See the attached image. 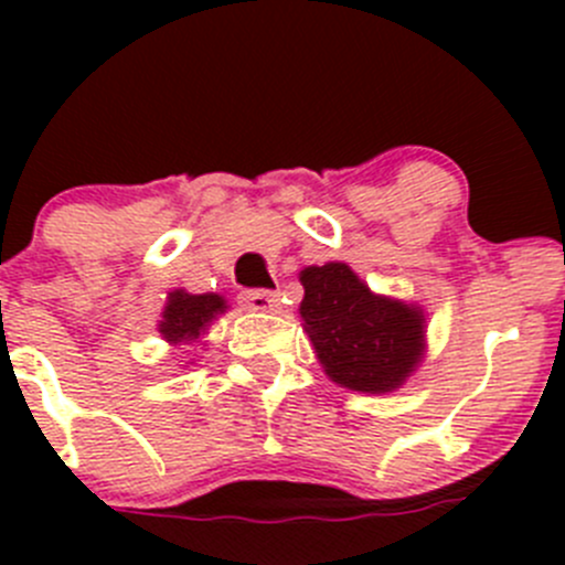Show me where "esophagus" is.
Returning <instances> with one entry per match:
<instances>
[{"label":"esophagus","instance_id":"esophagus-1","mask_svg":"<svg viewBox=\"0 0 565 565\" xmlns=\"http://www.w3.org/2000/svg\"><path fill=\"white\" fill-rule=\"evenodd\" d=\"M241 303L248 311H262V315H273L278 311V295L267 292V289H250V292L241 295Z\"/></svg>","mask_w":565,"mask_h":565}]
</instances>
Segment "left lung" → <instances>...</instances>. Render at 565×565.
<instances>
[{
	"label": "left lung",
	"instance_id": "left-lung-1",
	"mask_svg": "<svg viewBox=\"0 0 565 565\" xmlns=\"http://www.w3.org/2000/svg\"><path fill=\"white\" fill-rule=\"evenodd\" d=\"M300 284L303 330L339 388L393 393L424 363L426 315L418 303L372 292L347 262L303 267Z\"/></svg>",
	"mask_w": 565,
	"mask_h": 565
}]
</instances>
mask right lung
<instances>
[{"label": "right lung", "instance_id": "1", "mask_svg": "<svg viewBox=\"0 0 565 565\" xmlns=\"http://www.w3.org/2000/svg\"><path fill=\"white\" fill-rule=\"evenodd\" d=\"M226 298L215 292L191 295L185 289H172L167 295L161 319H158V333L169 347L202 344L210 324L221 315H226Z\"/></svg>", "mask_w": 565, "mask_h": 565}]
</instances>
